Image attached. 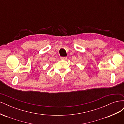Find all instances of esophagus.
<instances>
[{
	"mask_svg": "<svg viewBox=\"0 0 124 124\" xmlns=\"http://www.w3.org/2000/svg\"><path fill=\"white\" fill-rule=\"evenodd\" d=\"M61 58L62 59H63V60H66L67 59V57H61Z\"/></svg>",
	"mask_w": 124,
	"mask_h": 124,
	"instance_id": "34e87169",
	"label": "esophagus"
}]
</instances>
